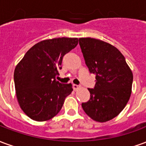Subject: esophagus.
<instances>
[{
	"instance_id": "1",
	"label": "esophagus",
	"mask_w": 146,
	"mask_h": 146,
	"mask_svg": "<svg viewBox=\"0 0 146 146\" xmlns=\"http://www.w3.org/2000/svg\"><path fill=\"white\" fill-rule=\"evenodd\" d=\"M73 88L74 91H76L80 88V86L77 85V84H73Z\"/></svg>"
}]
</instances>
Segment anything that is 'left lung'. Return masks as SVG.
I'll return each instance as SVG.
<instances>
[{
  "instance_id": "1",
  "label": "left lung",
  "mask_w": 146,
  "mask_h": 146,
  "mask_svg": "<svg viewBox=\"0 0 146 146\" xmlns=\"http://www.w3.org/2000/svg\"><path fill=\"white\" fill-rule=\"evenodd\" d=\"M85 64L95 75L90 99L83 102L86 114L98 122H106L119 114L131 94L133 74L124 56L113 45L98 39L80 38Z\"/></svg>"
}]
</instances>
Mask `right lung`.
I'll list each match as a JSON object with an SVG mask.
<instances>
[{
	"mask_svg": "<svg viewBox=\"0 0 146 146\" xmlns=\"http://www.w3.org/2000/svg\"><path fill=\"white\" fill-rule=\"evenodd\" d=\"M77 38H54L33 45L19 62L14 81L19 104L30 119L45 121L57 115L65 98L73 91L71 84L55 77L64 55L78 44Z\"/></svg>",
	"mask_w": 146,
	"mask_h": 146,
	"instance_id": "1",
	"label": "right lung"
}]
</instances>
